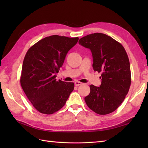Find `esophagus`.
<instances>
[{
	"label": "esophagus",
	"mask_w": 148,
	"mask_h": 148,
	"mask_svg": "<svg viewBox=\"0 0 148 148\" xmlns=\"http://www.w3.org/2000/svg\"><path fill=\"white\" fill-rule=\"evenodd\" d=\"M74 84H75V86H78L81 85V84H82V83L79 82V81H76V82L74 83Z\"/></svg>",
	"instance_id": "obj_1"
}]
</instances>
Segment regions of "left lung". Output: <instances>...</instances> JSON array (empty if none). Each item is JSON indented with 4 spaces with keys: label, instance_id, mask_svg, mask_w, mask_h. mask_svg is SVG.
Returning <instances> with one entry per match:
<instances>
[{
    "label": "left lung",
    "instance_id": "left-lung-1",
    "mask_svg": "<svg viewBox=\"0 0 148 148\" xmlns=\"http://www.w3.org/2000/svg\"><path fill=\"white\" fill-rule=\"evenodd\" d=\"M79 44L91 50L93 70L102 73L100 86L90 85V93L84 97L86 105L97 114L111 113L123 102L130 89L131 72L127 53L121 44L102 33L84 36Z\"/></svg>",
    "mask_w": 148,
    "mask_h": 148
}]
</instances>
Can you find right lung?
<instances>
[{"label":"right lung","instance_id":"1","mask_svg":"<svg viewBox=\"0 0 148 148\" xmlns=\"http://www.w3.org/2000/svg\"><path fill=\"white\" fill-rule=\"evenodd\" d=\"M78 39L51 36L40 40L27 51L22 65L20 84L28 99L39 112L51 114L57 112L74 90V83L56 81V74Z\"/></svg>","mask_w":148,"mask_h":148}]
</instances>
